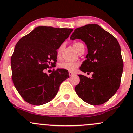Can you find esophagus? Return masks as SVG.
<instances>
[{"label":"esophagus","mask_w":133,"mask_h":133,"mask_svg":"<svg viewBox=\"0 0 133 133\" xmlns=\"http://www.w3.org/2000/svg\"><path fill=\"white\" fill-rule=\"evenodd\" d=\"M69 74L70 76H72V75H74V73L73 72H71V71H69Z\"/></svg>","instance_id":"1"}]
</instances>
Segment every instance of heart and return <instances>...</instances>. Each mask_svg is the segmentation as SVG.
<instances>
[{
	"mask_svg": "<svg viewBox=\"0 0 133 133\" xmlns=\"http://www.w3.org/2000/svg\"><path fill=\"white\" fill-rule=\"evenodd\" d=\"M84 45L81 42H75L74 43V46L76 49L77 51L79 50V48L81 46ZM63 45H61L58 47L57 50L56 51L57 57L60 58L61 55V52H62V49H63ZM79 65L78 62H68V61H64L59 64V68L61 69H64L68 71H73Z\"/></svg>",
	"mask_w": 133,
	"mask_h": 133,
	"instance_id": "1",
	"label": "heart"
}]
</instances>
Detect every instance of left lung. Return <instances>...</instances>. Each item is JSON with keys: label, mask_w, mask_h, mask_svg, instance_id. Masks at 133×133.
<instances>
[{"label": "left lung", "mask_w": 133, "mask_h": 133, "mask_svg": "<svg viewBox=\"0 0 133 133\" xmlns=\"http://www.w3.org/2000/svg\"><path fill=\"white\" fill-rule=\"evenodd\" d=\"M70 39H79L87 45V59L79 69L87 74L93 72L91 78L79 74L80 82L75 87L77 95L92 105L105 103L120 87L123 61L119 42L97 24L78 28Z\"/></svg>", "instance_id": "1"}]
</instances>
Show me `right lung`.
Segmentation results:
<instances>
[{
	"instance_id": "right-lung-1",
	"label": "right lung",
	"mask_w": 133,
	"mask_h": 133,
	"mask_svg": "<svg viewBox=\"0 0 133 133\" xmlns=\"http://www.w3.org/2000/svg\"><path fill=\"white\" fill-rule=\"evenodd\" d=\"M73 31L50 26L36 27L22 37L11 57L14 87L28 103L41 105L55 97L61 84L69 77L68 71L57 69L48 75L45 69L54 66L56 51Z\"/></svg>"
}]
</instances>
